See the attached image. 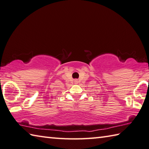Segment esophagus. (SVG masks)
Returning <instances> with one entry per match:
<instances>
[{
	"instance_id": "obj_1",
	"label": "esophagus",
	"mask_w": 149,
	"mask_h": 149,
	"mask_svg": "<svg viewBox=\"0 0 149 149\" xmlns=\"http://www.w3.org/2000/svg\"><path fill=\"white\" fill-rule=\"evenodd\" d=\"M74 84H78V80H77V79H76V80H74Z\"/></svg>"
}]
</instances>
